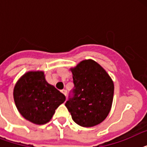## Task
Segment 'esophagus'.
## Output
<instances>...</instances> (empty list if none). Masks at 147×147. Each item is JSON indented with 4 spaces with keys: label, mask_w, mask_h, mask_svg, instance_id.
Returning a JSON list of instances; mask_svg holds the SVG:
<instances>
[{
    "label": "esophagus",
    "mask_w": 147,
    "mask_h": 147,
    "mask_svg": "<svg viewBox=\"0 0 147 147\" xmlns=\"http://www.w3.org/2000/svg\"><path fill=\"white\" fill-rule=\"evenodd\" d=\"M61 92H62V93L63 94H64V95H65V96H66V94H67V91L65 89H63V90H62V91H61Z\"/></svg>",
    "instance_id": "34e87169"
}]
</instances>
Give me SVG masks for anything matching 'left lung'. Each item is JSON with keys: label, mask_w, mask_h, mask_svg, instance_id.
I'll use <instances>...</instances> for the list:
<instances>
[{"label": "left lung", "mask_w": 147, "mask_h": 147, "mask_svg": "<svg viewBox=\"0 0 147 147\" xmlns=\"http://www.w3.org/2000/svg\"><path fill=\"white\" fill-rule=\"evenodd\" d=\"M71 71L75 88L65 105L77 124L84 127L98 125L111 111L114 82L107 71L92 59L83 60Z\"/></svg>", "instance_id": "obj_1"}]
</instances>
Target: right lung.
<instances>
[{
  "instance_id": "add662e5",
  "label": "right lung",
  "mask_w": 147,
  "mask_h": 147,
  "mask_svg": "<svg viewBox=\"0 0 147 147\" xmlns=\"http://www.w3.org/2000/svg\"><path fill=\"white\" fill-rule=\"evenodd\" d=\"M13 99L24 118L41 125L50 121L55 109L65 100V97L47 82L43 71H30L16 83Z\"/></svg>"
}]
</instances>
